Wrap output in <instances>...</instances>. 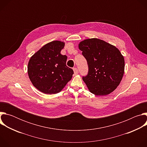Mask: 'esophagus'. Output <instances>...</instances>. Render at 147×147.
<instances>
[{
  "mask_svg": "<svg viewBox=\"0 0 147 147\" xmlns=\"http://www.w3.org/2000/svg\"><path fill=\"white\" fill-rule=\"evenodd\" d=\"M73 71H74V75H77L78 74V70L77 68H73Z\"/></svg>",
  "mask_w": 147,
  "mask_h": 147,
  "instance_id": "34e87169",
  "label": "esophagus"
}]
</instances>
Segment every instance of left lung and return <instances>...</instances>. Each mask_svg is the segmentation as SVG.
<instances>
[{"label": "left lung", "instance_id": "1", "mask_svg": "<svg viewBox=\"0 0 147 147\" xmlns=\"http://www.w3.org/2000/svg\"><path fill=\"white\" fill-rule=\"evenodd\" d=\"M78 48L88 66V74L82 80L89 91L97 96L112 92L119 85L124 72V59L120 51L98 38L84 40Z\"/></svg>", "mask_w": 147, "mask_h": 147}]
</instances>
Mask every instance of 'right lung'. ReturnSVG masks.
Wrapping results in <instances>:
<instances>
[{"instance_id": "obj_1", "label": "right lung", "mask_w": 147, "mask_h": 147, "mask_svg": "<svg viewBox=\"0 0 147 147\" xmlns=\"http://www.w3.org/2000/svg\"><path fill=\"white\" fill-rule=\"evenodd\" d=\"M65 42L53 40L30 58L28 74L33 86L46 94L60 92L71 79L73 70L66 66L67 57L60 53Z\"/></svg>"}]
</instances>
